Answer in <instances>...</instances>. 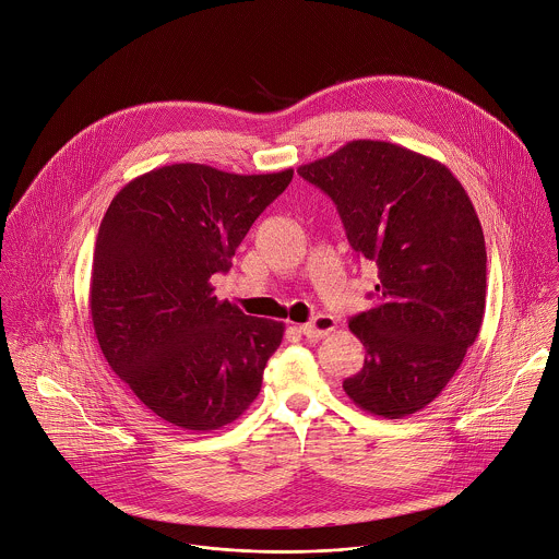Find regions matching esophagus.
<instances>
[{
    "label": "esophagus",
    "mask_w": 559,
    "mask_h": 559,
    "mask_svg": "<svg viewBox=\"0 0 559 559\" xmlns=\"http://www.w3.org/2000/svg\"><path fill=\"white\" fill-rule=\"evenodd\" d=\"M336 322L333 316H318L313 318V322L302 324L300 333L307 338H322V336L331 335L335 331Z\"/></svg>",
    "instance_id": "34e87169"
}]
</instances>
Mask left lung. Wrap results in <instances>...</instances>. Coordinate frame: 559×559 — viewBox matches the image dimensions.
Here are the masks:
<instances>
[{
	"instance_id": "8db88e82",
	"label": "left lung",
	"mask_w": 559,
	"mask_h": 559,
	"mask_svg": "<svg viewBox=\"0 0 559 559\" xmlns=\"http://www.w3.org/2000/svg\"><path fill=\"white\" fill-rule=\"evenodd\" d=\"M298 175L333 199L349 246L378 270L371 309L349 320L365 362L343 391L371 415L408 417L441 395L481 329L475 207L445 164L384 140H352Z\"/></svg>"
}]
</instances>
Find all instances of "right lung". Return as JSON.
<instances>
[{"instance_id": "right-lung-1", "label": "right lung", "mask_w": 559, "mask_h": 559, "mask_svg": "<svg viewBox=\"0 0 559 559\" xmlns=\"http://www.w3.org/2000/svg\"><path fill=\"white\" fill-rule=\"evenodd\" d=\"M294 170L173 164L129 181L97 235L91 318L114 373L164 421L210 432L257 400L285 324L214 296L235 248Z\"/></svg>"}]
</instances>
